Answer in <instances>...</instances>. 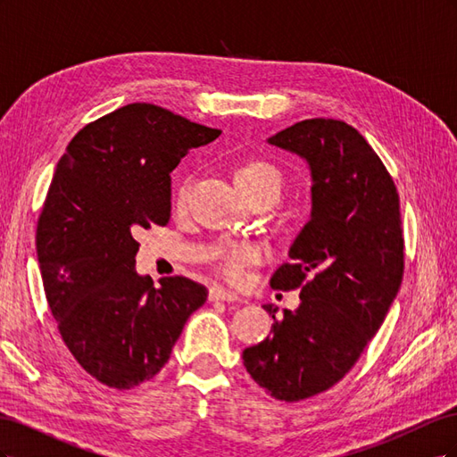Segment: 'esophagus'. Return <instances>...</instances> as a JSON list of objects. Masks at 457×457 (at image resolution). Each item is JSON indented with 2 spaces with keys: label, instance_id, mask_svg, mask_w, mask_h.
Masks as SVG:
<instances>
[{
  "label": "esophagus",
  "instance_id": "1",
  "mask_svg": "<svg viewBox=\"0 0 457 457\" xmlns=\"http://www.w3.org/2000/svg\"><path fill=\"white\" fill-rule=\"evenodd\" d=\"M207 299L210 301H240V297L237 294L228 292V289L220 287V286L210 287V295H207Z\"/></svg>",
  "mask_w": 457,
  "mask_h": 457
}]
</instances>
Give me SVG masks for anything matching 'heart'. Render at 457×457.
I'll return each mask as SVG.
<instances>
[{
    "label": "heart",
    "instance_id": "1",
    "mask_svg": "<svg viewBox=\"0 0 457 457\" xmlns=\"http://www.w3.org/2000/svg\"><path fill=\"white\" fill-rule=\"evenodd\" d=\"M234 181L244 196H250L253 192H259L267 187H280V173L272 163L265 160L250 158L238 163L237 171H234ZM188 185H181L177 192V207L187 205ZM217 267L220 274L230 282H244L247 267L261 257V250L253 244H225L217 250Z\"/></svg>",
    "mask_w": 457,
    "mask_h": 457
}]
</instances>
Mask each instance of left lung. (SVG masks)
Segmentation results:
<instances>
[{
  "instance_id": "1",
  "label": "left lung",
  "mask_w": 457,
  "mask_h": 457,
  "mask_svg": "<svg viewBox=\"0 0 457 457\" xmlns=\"http://www.w3.org/2000/svg\"><path fill=\"white\" fill-rule=\"evenodd\" d=\"M270 145L305 158L312 212L274 289H301V305L272 314L270 336L242 353L250 376L276 400L328 391L381 328L404 274L400 200L393 177L349 123L312 118L276 133Z\"/></svg>"
}]
</instances>
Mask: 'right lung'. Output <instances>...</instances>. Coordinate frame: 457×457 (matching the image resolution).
Masks as SVG:
<instances>
[{"label": "right lung", "mask_w": 457, "mask_h": 457, "mask_svg": "<svg viewBox=\"0 0 457 457\" xmlns=\"http://www.w3.org/2000/svg\"><path fill=\"white\" fill-rule=\"evenodd\" d=\"M219 135L133 103L78 131L54 170L36 230L46 297L68 351L112 389L154 378L207 299L205 286L185 276L154 287L137 274L135 234L168 225L170 173Z\"/></svg>", "instance_id": "add662e5"}]
</instances>
